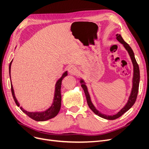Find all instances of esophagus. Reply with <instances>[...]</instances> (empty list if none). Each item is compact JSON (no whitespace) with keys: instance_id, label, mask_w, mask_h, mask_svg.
<instances>
[{"instance_id":"esophagus-1","label":"esophagus","mask_w":149,"mask_h":149,"mask_svg":"<svg viewBox=\"0 0 149 149\" xmlns=\"http://www.w3.org/2000/svg\"><path fill=\"white\" fill-rule=\"evenodd\" d=\"M68 71L70 75H75L77 72V70L76 68L74 65H71L70 67H69L68 68Z\"/></svg>"}]
</instances>
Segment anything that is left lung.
<instances>
[{
  "mask_svg": "<svg viewBox=\"0 0 149 149\" xmlns=\"http://www.w3.org/2000/svg\"><path fill=\"white\" fill-rule=\"evenodd\" d=\"M116 39L120 42L123 45L124 48L126 49V50L128 52L130 58L131 59L132 64H133V79H132V88L131 91L130 93V96L128 97V100L127 102L126 103L125 106L120 110V111L117 113L116 114L113 115H107L106 114H103L101 113L96 109L95 106L93 105V104L92 103L90 93L88 92V90L87 86L86 85L85 81H84V79H82L80 78V83L81 84V86L82 88H83L84 93L86 96V101H87V104L88 105L91 111L94 112L95 114H96L98 116H100L101 118H105L107 120H115L119 118L120 117L122 116L123 114H124L126 112H127L128 110L134 105V104L136 102L137 96V93H138V90H139V81H140V72H139V65L137 64L136 60L134 57V54L133 51V49H131V48L130 47L128 44L125 42L124 40L123 39L122 37L121 36L120 34H117L116 35Z\"/></svg>",
  "mask_w": 149,
  "mask_h": 149,
  "instance_id": "8db88e82",
  "label": "left lung"
}]
</instances>
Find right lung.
<instances>
[{"mask_svg": "<svg viewBox=\"0 0 149 149\" xmlns=\"http://www.w3.org/2000/svg\"><path fill=\"white\" fill-rule=\"evenodd\" d=\"M13 61V59L10 63L9 65V74L10 77V82H11V90H12V96L14 99V101L18 107H19L21 110L24 113H26L27 116H29L32 119L34 120L37 122H43V121H46L49 119H51L56 117L59 113L61 106V88L62 80L65 77V76L68 75V71H65L63 74L62 76L56 81V84H55V88H54V94L53 97V101L52 104V106L48 109L42 112H29L24 109L22 107H20V104L18 101L16 99L15 91L13 90V87L12 84V80H11V65Z\"/></svg>", "mask_w": 149, "mask_h": 149, "instance_id": "1", "label": "right lung"}]
</instances>
